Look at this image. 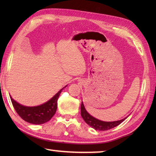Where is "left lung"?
<instances>
[{"mask_svg": "<svg viewBox=\"0 0 156 156\" xmlns=\"http://www.w3.org/2000/svg\"><path fill=\"white\" fill-rule=\"evenodd\" d=\"M81 116L83 118L84 121L87 122V123L90 125V127L94 128L96 130L98 131H107L108 129H111L117 127V125L121 124L122 121H124L127 117L124 118L123 119L120 121H111V122H106V121H100L98 119H96L92 117L90 114L88 113V112L86 111L84 108V106L83 105V102H82L81 104Z\"/></svg>", "mask_w": 156, "mask_h": 156, "instance_id": "obj_1", "label": "left lung"}]
</instances>
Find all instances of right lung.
<instances>
[{"label": "right lung", "mask_w": 156, "mask_h": 156, "mask_svg": "<svg viewBox=\"0 0 156 156\" xmlns=\"http://www.w3.org/2000/svg\"><path fill=\"white\" fill-rule=\"evenodd\" d=\"M65 87H66V86ZM63 88L50 100L37 107H25L13 100L11 97H11L13 107L23 120L29 123L40 125L49 121L55 115L58 107V99Z\"/></svg>", "instance_id": "1"}]
</instances>
